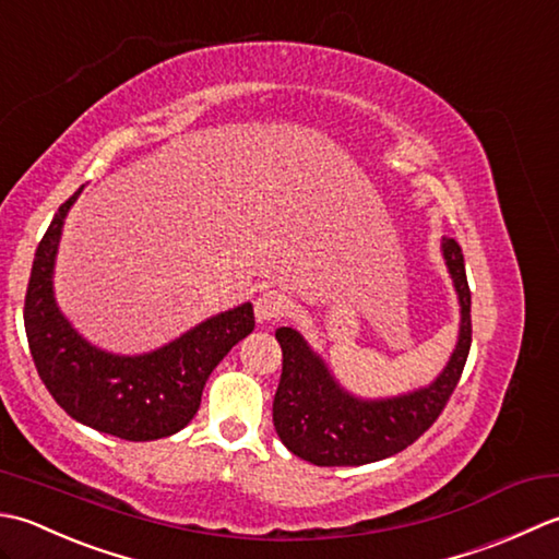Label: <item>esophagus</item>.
<instances>
[{"label":"esophagus","instance_id":"obj_1","mask_svg":"<svg viewBox=\"0 0 559 559\" xmlns=\"http://www.w3.org/2000/svg\"><path fill=\"white\" fill-rule=\"evenodd\" d=\"M289 311V299L277 289H265L263 294H258L255 299V318L260 323H270V321H280L282 316H287Z\"/></svg>","mask_w":559,"mask_h":559}]
</instances>
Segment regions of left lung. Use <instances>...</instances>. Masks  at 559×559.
<instances>
[{"instance_id": "obj_1", "label": "left lung", "mask_w": 559, "mask_h": 559, "mask_svg": "<svg viewBox=\"0 0 559 559\" xmlns=\"http://www.w3.org/2000/svg\"><path fill=\"white\" fill-rule=\"evenodd\" d=\"M443 258L459 292L461 335L447 369L429 389L393 401H357L340 389L296 330L277 328L282 376L272 423L294 455L313 465L373 463L407 449L437 423L461 381L473 340L471 287L455 238H443Z\"/></svg>"}]
</instances>
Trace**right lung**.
Masks as SVG:
<instances>
[{
  "label": "right lung",
  "instance_id": "obj_1",
  "mask_svg": "<svg viewBox=\"0 0 559 559\" xmlns=\"http://www.w3.org/2000/svg\"><path fill=\"white\" fill-rule=\"evenodd\" d=\"M82 190L57 210L40 238L26 289L24 325L40 381L76 423L124 441H152L183 429L202 389L229 349L253 333V306L214 316L152 355L116 357L79 337L52 299V263L64 214Z\"/></svg>",
  "mask_w": 559,
  "mask_h": 559
}]
</instances>
